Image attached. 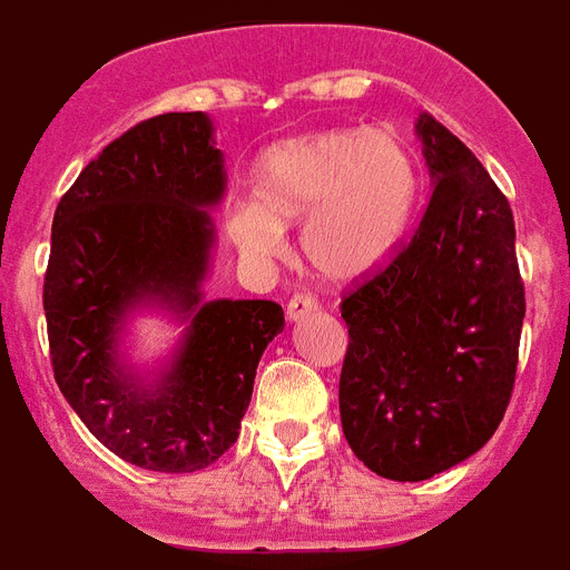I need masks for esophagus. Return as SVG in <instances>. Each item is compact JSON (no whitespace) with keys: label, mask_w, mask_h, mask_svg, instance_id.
<instances>
[{"label":"esophagus","mask_w":570,"mask_h":570,"mask_svg":"<svg viewBox=\"0 0 570 570\" xmlns=\"http://www.w3.org/2000/svg\"><path fill=\"white\" fill-rule=\"evenodd\" d=\"M317 312V299L312 294H294L288 303V321H303L308 314Z\"/></svg>","instance_id":"obj_1"}]
</instances>
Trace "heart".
Masks as SVG:
<instances>
[{"instance_id":"heart-1","label":"heart","mask_w":570,"mask_h":570,"mask_svg":"<svg viewBox=\"0 0 570 570\" xmlns=\"http://www.w3.org/2000/svg\"><path fill=\"white\" fill-rule=\"evenodd\" d=\"M417 170L389 129L314 131L273 147L256 167V203L229 217L244 253L273 258L285 226L303 224V256L317 276L356 282L380 271L412 212Z\"/></svg>"}]
</instances>
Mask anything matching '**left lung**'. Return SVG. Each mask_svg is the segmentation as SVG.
<instances>
[{"mask_svg": "<svg viewBox=\"0 0 570 570\" xmlns=\"http://www.w3.org/2000/svg\"><path fill=\"white\" fill-rule=\"evenodd\" d=\"M414 129L432 176L426 212L397 256L341 299L344 439L397 482L430 480L494 435L527 312L509 199L432 114Z\"/></svg>", "mask_w": 570, "mask_h": 570, "instance_id": "1", "label": "left lung"}]
</instances>
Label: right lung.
<instances>
[{
	"instance_id": "add662e5",
	"label": "right lung",
	"mask_w": 570,
	"mask_h": 570,
	"mask_svg": "<svg viewBox=\"0 0 570 570\" xmlns=\"http://www.w3.org/2000/svg\"><path fill=\"white\" fill-rule=\"evenodd\" d=\"M223 190L208 114H158L111 140L55 208L43 279L55 382L105 448L147 471H199L238 441L258 358L285 330L273 299L203 303L206 208ZM149 302L189 321L153 386L116 353L125 314Z\"/></svg>"
}]
</instances>
